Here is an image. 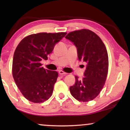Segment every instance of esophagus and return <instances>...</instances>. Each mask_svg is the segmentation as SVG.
<instances>
[{
	"label": "esophagus",
	"instance_id": "esophagus-1",
	"mask_svg": "<svg viewBox=\"0 0 130 130\" xmlns=\"http://www.w3.org/2000/svg\"><path fill=\"white\" fill-rule=\"evenodd\" d=\"M58 73H59L60 74H67L66 73L64 72L63 70H59V71H58Z\"/></svg>",
	"mask_w": 130,
	"mask_h": 130
}]
</instances>
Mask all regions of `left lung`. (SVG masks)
<instances>
[{
    "label": "left lung",
    "mask_w": 130,
    "mask_h": 130,
    "mask_svg": "<svg viewBox=\"0 0 130 130\" xmlns=\"http://www.w3.org/2000/svg\"><path fill=\"white\" fill-rule=\"evenodd\" d=\"M66 38L74 43L77 50L78 58L87 63L84 77L78 79L70 87L72 95L80 102H89L99 95L107 77L108 55L106 47L98 35L88 29L69 32Z\"/></svg>",
    "instance_id": "left-lung-1"
}]
</instances>
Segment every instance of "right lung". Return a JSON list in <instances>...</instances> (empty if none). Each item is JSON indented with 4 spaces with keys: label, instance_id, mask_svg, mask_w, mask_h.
<instances>
[{
    "label": "right lung",
    "instance_id": "add662e5",
    "mask_svg": "<svg viewBox=\"0 0 130 130\" xmlns=\"http://www.w3.org/2000/svg\"><path fill=\"white\" fill-rule=\"evenodd\" d=\"M67 32H41L28 35L18 45L12 62V75L23 96L34 103H42L52 95L58 77L56 71L42 67L57 42Z\"/></svg>",
    "mask_w": 130,
    "mask_h": 130
}]
</instances>
